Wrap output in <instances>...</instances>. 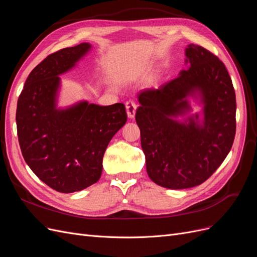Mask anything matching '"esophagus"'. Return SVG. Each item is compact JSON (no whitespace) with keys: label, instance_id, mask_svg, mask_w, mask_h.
<instances>
[{"label":"esophagus","instance_id":"esophagus-1","mask_svg":"<svg viewBox=\"0 0 257 257\" xmlns=\"http://www.w3.org/2000/svg\"><path fill=\"white\" fill-rule=\"evenodd\" d=\"M125 107H126V112H127L128 118H134L136 108H137V103L133 100H128L125 103Z\"/></svg>","mask_w":257,"mask_h":257}]
</instances>
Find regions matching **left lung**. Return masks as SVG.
<instances>
[{"label": "left lung", "mask_w": 257, "mask_h": 257, "mask_svg": "<svg viewBox=\"0 0 257 257\" xmlns=\"http://www.w3.org/2000/svg\"><path fill=\"white\" fill-rule=\"evenodd\" d=\"M186 56L189 69L139 92L135 116L149 178L169 189L205 182L223 163L236 133V95L224 64L197 44H189ZM197 91L205 104L203 125L193 118L188 125L171 119L189 109L185 98Z\"/></svg>", "instance_id": "8db88e82"}]
</instances>
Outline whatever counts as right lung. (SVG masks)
Instances as JSON below:
<instances>
[{"label":"right lung","instance_id":"add662e5","mask_svg":"<svg viewBox=\"0 0 257 257\" xmlns=\"http://www.w3.org/2000/svg\"><path fill=\"white\" fill-rule=\"evenodd\" d=\"M89 43L52 53L33 69L17 104V132L24 161L56 191H81L96 183L109 141L125 124V106L81 102L56 109L59 74L71 69Z\"/></svg>","mask_w":257,"mask_h":257}]
</instances>
